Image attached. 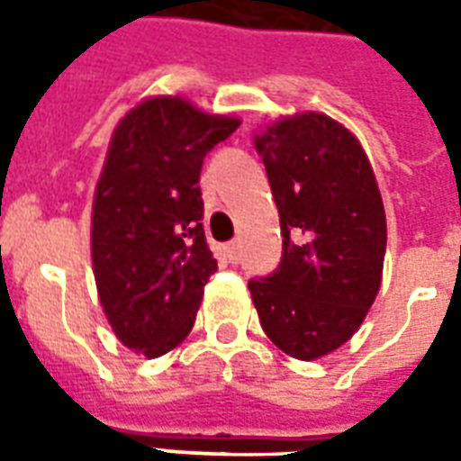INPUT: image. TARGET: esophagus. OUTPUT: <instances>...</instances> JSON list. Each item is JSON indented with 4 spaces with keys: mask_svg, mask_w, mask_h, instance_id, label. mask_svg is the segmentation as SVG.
Instances as JSON below:
<instances>
[{
    "mask_svg": "<svg viewBox=\"0 0 461 461\" xmlns=\"http://www.w3.org/2000/svg\"><path fill=\"white\" fill-rule=\"evenodd\" d=\"M224 256L234 263L239 256V241H230V244H224Z\"/></svg>",
    "mask_w": 461,
    "mask_h": 461,
    "instance_id": "34e87169",
    "label": "esophagus"
}]
</instances>
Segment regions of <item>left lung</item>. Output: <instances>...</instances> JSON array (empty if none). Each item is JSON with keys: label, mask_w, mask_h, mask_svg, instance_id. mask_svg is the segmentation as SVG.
Returning a JSON list of instances; mask_svg holds the SVG:
<instances>
[{"label": "left lung", "mask_w": 461, "mask_h": 461, "mask_svg": "<svg viewBox=\"0 0 461 461\" xmlns=\"http://www.w3.org/2000/svg\"><path fill=\"white\" fill-rule=\"evenodd\" d=\"M280 210L282 260L249 282L266 335L302 361L342 347L375 302L387 224L357 136L306 112L256 136Z\"/></svg>", "instance_id": "8db88e82"}]
</instances>
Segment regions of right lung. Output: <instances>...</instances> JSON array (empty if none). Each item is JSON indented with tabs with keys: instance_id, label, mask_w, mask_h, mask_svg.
<instances>
[{
	"instance_id": "obj_1",
	"label": "right lung",
	"mask_w": 461,
	"mask_h": 461,
	"mask_svg": "<svg viewBox=\"0 0 461 461\" xmlns=\"http://www.w3.org/2000/svg\"><path fill=\"white\" fill-rule=\"evenodd\" d=\"M239 119L150 97L112 133L93 201V273L119 342L148 358L184 342L217 260L203 231L201 167Z\"/></svg>"
}]
</instances>
